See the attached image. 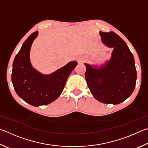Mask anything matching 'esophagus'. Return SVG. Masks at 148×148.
Masks as SVG:
<instances>
[{"label": "esophagus", "instance_id": "obj_1", "mask_svg": "<svg viewBox=\"0 0 148 148\" xmlns=\"http://www.w3.org/2000/svg\"><path fill=\"white\" fill-rule=\"evenodd\" d=\"M84 60H85V59H81V60H79V62H84Z\"/></svg>", "mask_w": 148, "mask_h": 148}]
</instances>
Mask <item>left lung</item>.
<instances>
[{
    "instance_id": "left-lung-1",
    "label": "left lung",
    "mask_w": 148,
    "mask_h": 148,
    "mask_svg": "<svg viewBox=\"0 0 148 148\" xmlns=\"http://www.w3.org/2000/svg\"><path fill=\"white\" fill-rule=\"evenodd\" d=\"M105 46L114 48L109 61L100 66L84 63L91 94L104 104H118L133 92L137 78L135 62L127 44L114 32H99Z\"/></svg>"
}]
</instances>
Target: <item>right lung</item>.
Returning <instances> with one entry per match:
<instances>
[{
  "instance_id": "1",
  "label": "right lung",
  "mask_w": 148,
  "mask_h": 148,
  "mask_svg": "<svg viewBox=\"0 0 148 148\" xmlns=\"http://www.w3.org/2000/svg\"><path fill=\"white\" fill-rule=\"evenodd\" d=\"M38 34V31L33 32L24 42L14 59L12 73V82L17 95L34 106L47 105L56 101L77 64L76 61H71L47 75L34 69L30 60V51Z\"/></svg>"
}]
</instances>
